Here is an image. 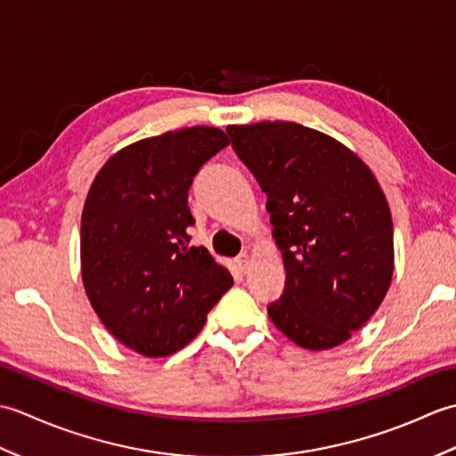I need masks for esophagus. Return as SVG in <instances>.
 <instances>
[{
	"label": "esophagus",
	"mask_w": 456,
	"mask_h": 456,
	"mask_svg": "<svg viewBox=\"0 0 456 456\" xmlns=\"http://www.w3.org/2000/svg\"><path fill=\"white\" fill-rule=\"evenodd\" d=\"M248 263H250V256H248L247 253H240V255L237 256V265H239L240 270H243V273H247Z\"/></svg>",
	"instance_id": "esophagus-1"
}]
</instances>
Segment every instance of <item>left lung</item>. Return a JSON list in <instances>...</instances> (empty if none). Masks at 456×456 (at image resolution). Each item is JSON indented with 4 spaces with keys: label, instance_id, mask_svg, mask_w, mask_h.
Segmentation results:
<instances>
[{
    "label": "left lung",
    "instance_id": "8db88e82",
    "mask_svg": "<svg viewBox=\"0 0 456 456\" xmlns=\"http://www.w3.org/2000/svg\"><path fill=\"white\" fill-rule=\"evenodd\" d=\"M231 147L266 193L284 292L268 317L325 351L380 307L394 273L392 213L370 168L325 133L289 121L229 125Z\"/></svg>",
    "mask_w": 456,
    "mask_h": 456
}]
</instances>
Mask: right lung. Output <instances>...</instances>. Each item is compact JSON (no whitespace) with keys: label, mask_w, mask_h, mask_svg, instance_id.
Segmentation results:
<instances>
[{"label":"right lung","mask_w":456,"mask_h":456,"mask_svg":"<svg viewBox=\"0 0 456 456\" xmlns=\"http://www.w3.org/2000/svg\"><path fill=\"white\" fill-rule=\"evenodd\" d=\"M229 144L216 127L142 139L115 152L82 211V280L102 323L142 356H168L233 286L206 247H190L193 176Z\"/></svg>","instance_id":"obj_1"}]
</instances>
